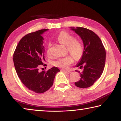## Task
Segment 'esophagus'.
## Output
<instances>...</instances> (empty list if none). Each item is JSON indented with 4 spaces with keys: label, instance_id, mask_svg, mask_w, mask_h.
<instances>
[{
    "label": "esophagus",
    "instance_id": "obj_1",
    "mask_svg": "<svg viewBox=\"0 0 121 121\" xmlns=\"http://www.w3.org/2000/svg\"><path fill=\"white\" fill-rule=\"evenodd\" d=\"M62 71H63V72H64L65 73H70L71 71H68V70H62Z\"/></svg>",
    "mask_w": 121,
    "mask_h": 121
}]
</instances>
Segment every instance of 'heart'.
<instances>
[{
    "mask_svg": "<svg viewBox=\"0 0 121 121\" xmlns=\"http://www.w3.org/2000/svg\"><path fill=\"white\" fill-rule=\"evenodd\" d=\"M57 39L61 44L67 46L69 53L75 59L81 58L83 53V46L82 43L78 40L75 39V38L71 35L65 31H61L57 37ZM51 44L49 43L47 48L48 54H50V47ZM73 62V58L71 56H68L57 59L53 61L52 65L55 67L62 69H66Z\"/></svg>",
    "mask_w": 121,
    "mask_h": 121,
    "instance_id": "heart-1",
    "label": "heart"
}]
</instances>
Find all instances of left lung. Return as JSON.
<instances>
[{
    "instance_id": "8db88e82",
    "label": "left lung",
    "mask_w": 121,
    "mask_h": 121,
    "mask_svg": "<svg viewBox=\"0 0 121 121\" xmlns=\"http://www.w3.org/2000/svg\"><path fill=\"white\" fill-rule=\"evenodd\" d=\"M83 41L82 56L76 67L83 68L81 79L75 83L76 86L86 88L93 85L103 72L106 62V51L101 39L95 32L85 28L70 27Z\"/></svg>"
}]
</instances>
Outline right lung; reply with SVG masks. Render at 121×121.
I'll list each match as a JSON object with an SVG mask.
<instances>
[{"instance_id": "1", "label": "right lung", "mask_w": 121, "mask_h": 121, "mask_svg": "<svg viewBox=\"0 0 121 121\" xmlns=\"http://www.w3.org/2000/svg\"><path fill=\"white\" fill-rule=\"evenodd\" d=\"M48 30H39L24 36L13 54L14 64L18 77L26 87L37 93L48 91L53 85L56 73L60 71L56 67L46 72L39 71L45 60L42 35ZM44 65L46 66V65Z\"/></svg>"}]
</instances>
